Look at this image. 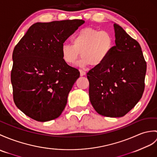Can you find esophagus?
Segmentation results:
<instances>
[{
    "mask_svg": "<svg viewBox=\"0 0 157 157\" xmlns=\"http://www.w3.org/2000/svg\"><path fill=\"white\" fill-rule=\"evenodd\" d=\"M79 72H80V75H81V76H83V75H85L86 74V71L82 70H79Z\"/></svg>",
    "mask_w": 157,
    "mask_h": 157,
    "instance_id": "esophagus-1",
    "label": "esophagus"
}]
</instances>
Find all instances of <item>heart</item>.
Listing matches in <instances>:
<instances>
[{"instance_id":"obj_1","label":"heart","mask_w":157,"mask_h":157,"mask_svg":"<svg viewBox=\"0 0 157 157\" xmlns=\"http://www.w3.org/2000/svg\"><path fill=\"white\" fill-rule=\"evenodd\" d=\"M72 45L61 47L63 59L68 64H74L81 53L79 64L86 66L90 64L99 67L107 60L114 47V38L110 32L100 31L92 27L81 29L71 39Z\"/></svg>"}]
</instances>
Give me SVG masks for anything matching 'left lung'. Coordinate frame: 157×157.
<instances>
[{
  "instance_id": "8db88e82",
  "label": "left lung",
  "mask_w": 157,
  "mask_h": 157,
  "mask_svg": "<svg viewBox=\"0 0 157 157\" xmlns=\"http://www.w3.org/2000/svg\"><path fill=\"white\" fill-rule=\"evenodd\" d=\"M115 43L110 56L87 74L90 102L100 115L122 117L135 106L144 90L147 63L139 43L114 24Z\"/></svg>"
}]
</instances>
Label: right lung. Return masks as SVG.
<instances>
[{
  "instance_id": "right-lung-1",
  "label": "right lung",
  "mask_w": 157,
  "mask_h": 157,
  "mask_svg": "<svg viewBox=\"0 0 157 157\" xmlns=\"http://www.w3.org/2000/svg\"><path fill=\"white\" fill-rule=\"evenodd\" d=\"M84 23L81 19L36 23L14 47L13 100L29 117L47 122L63 111L79 71L63 59L61 47Z\"/></svg>"
}]
</instances>
